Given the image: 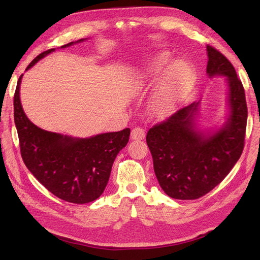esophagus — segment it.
Listing matches in <instances>:
<instances>
[{
    "mask_svg": "<svg viewBox=\"0 0 260 260\" xmlns=\"http://www.w3.org/2000/svg\"><path fill=\"white\" fill-rule=\"evenodd\" d=\"M145 138V131L144 129L136 127L131 131V139L132 140H143Z\"/></svg>",
    "mask_w": 260,
    "mask_h": 260,
    "instance_id": "34e87169",
    "label": "esophagus"
}]
</instances>
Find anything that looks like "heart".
Returning a JSON list of instances; mask_svg holds the SVG:
<instances>
[{"mask_svg": "<svg viewBox=\"0 0 260 260\" xmlns=\"http://www.w3.org/2000/svg\"><path fill=\"white\" fill-rule=\"evenodd\" d=\"M164 79L154 92L149 109L153 115L162 117L171 113L182 102L195 82L194 69L184 61L176 62L174 56L166 51L151 56L137 80L138 85H151Z\"/></svg>", "mask_w": 260, "mask_h": 260, "instance_id": "obj_1", "label": "heart"}]
</instances>
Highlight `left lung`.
I'll list each match as a JSON object with an SVG mask.
<instances>
[{"label": "left lung", "mask_w": 260, "mask_h": 260, "mask_svg": "<svg viewBox=\"0 0 260 260\" xmlns=\"http://www.w3.org/2000/svg\"><path fill=\"white\" fill-rule=\"evenodd\" d=\"M209 77L224 76L229 86L230 116L214 135L195 129L199 103L181 108L148 130L146 143L159 185L176 200H198L228 176L244 148L247 105L237 72L222 53L207 45Z\"/></svg>", "instance_id": "1"}]
</instances>
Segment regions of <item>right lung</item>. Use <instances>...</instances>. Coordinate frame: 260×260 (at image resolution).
Listing matches in <instances>:
<instances>
[{"label": "right lung", "mask_w": 260, "mask_h": 260, "mask_svg": "<svg viewBox=\"0 0 260 260\" xmlns=\"http://www.w3.org/2000/svg\"><path fill=\"white\" fill-rule=\"evenodd\" d=\"M81 41L83 39L77 42ZM74 43L62 45L61 49ZM53 51L38 55L27 69ZM21 78L22 75L14 95V120L26 167L45 188L62 201L74 204L95 201L105 190L117 154L128 143L130 129L86 139L42 130L23 113L19 98Z\"/></svg>", "instance_id": "right-lung-1"}]
</instances>
